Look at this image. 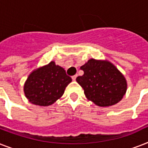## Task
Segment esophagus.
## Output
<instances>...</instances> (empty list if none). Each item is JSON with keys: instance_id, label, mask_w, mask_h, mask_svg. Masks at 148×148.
Instances as JSON below:
<instances>
[{"instance_id": "34e87169", "label": "esophagus", "mask_w": 148, "mask_h": 148, "mask_svg": "<svg viewBox=\"0 0 148 148\" xmlns=\"http://www.w3.org/2000/svg\"><path fill=\"white\" fill-rule=\"evenodd\" d=\"M77 74H75V75H74V76H72V80H73V81H75L77 78Z\"/></svg>"}]
</instances>
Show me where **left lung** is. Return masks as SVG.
<instances>
[{"mask_svg": "<svg viewBox=\"0 0 148 148\" xmlns=\"http://www.w3.org/2000/svg\"><path fill=\"white\" fill-rule=\"evenodd\" d=\"M81 69L84 74L77 77V82L84 89L87 99L96 105H114L126 94V78L110 61L90 58Z\"/></svg>", "mask_w": 148, "mask_h": 148, "instance_id": "left-lung-1", "label": "left lung"}]
</instances>
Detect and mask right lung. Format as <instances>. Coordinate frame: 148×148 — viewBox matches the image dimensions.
Listing matches in <instances>:
<instances>
[{
	"instance_id": "right-lung-1",
	"label": "right lung",
	"mask_w": 148,
	"mask_h": 148,
	"mask_svg": "<svg viewBox=\"0 0 148 148\" xmlns=\"http://www.w3.org/2000/svg\"><path fill=\"white\" fill-rule=\"evenodd\" d=\"M71 81L63 67L51 61L29 74L24 85V95L31 103L47 107L62 97Z\"/></svg>"
}]
</instances>
